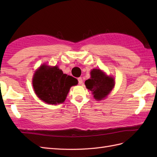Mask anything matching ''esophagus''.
<instances>
[{
    "label": "esophagus",
    "mask_w": 157,
    "mask_h": 157,
    "mask_svg": "<svg viewBox=\"0 0 157 157\" xmlns=\"http://www.w3.org/2000/svg\"><path fill=\"white\" fill-rule=\"evenodd\" d=\"M78 84H80V85L83 84V80H82V78H79L78 79Z\"/></svg>",
    "instance_id": "34e87169"
}]
</instances>
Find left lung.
Masks as SVG:
<instances>
[{
	"label": "left lung",
	"instance_id": "left-lung-1",
	"mask_svg": "<svg viewBox=\"0 0 157 157\" xmlns=\"http://www.w3.org/2000/svg\"><path fill=\"white\" fill-rule=\"evenodd\" d=\"M90 74L91 78L85 82L86 88L92 91L96 100L105 98L114 87V79L105 75L101 69H94Z\"/></svg>",
	"mask_w": 157,
	"mask_h": 157
}]
</instances>
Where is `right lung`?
<instances>
[{"label":"right lung","mask_w":157,"mask_h":157,"mask_svg":"<svg viewBox=\"0 0 157 157\" xmlns=\"http://www.w3.org/2000/svg\"><path fill=\"white\" fill-rule=\"evenodd\" d=\"M78 80L63 73L58 67L43 65L36 71L33 87L36 94L47 104L56 105L65 101L70 88L77 85Z\"/></svg>","instance_id":"obj_1"}]
</instances>
